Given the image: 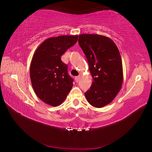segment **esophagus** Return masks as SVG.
<instances>
[{
	"instance_id": "obj_1",
	"label": "esophagus",
	"mask_w": 152,
	"mask_h": 152,
	"mask_svg": "<svg viewBox=\"0 0 152 152\" xmlns=\"http://www.w3.org/2000/svg\"><path fill=\"white\" fill-rule=\"evenodd\" d=\"M80 79V76H76V77H75V80H76V81L77 82H79Z\"/></svg>"
}]
</instances>
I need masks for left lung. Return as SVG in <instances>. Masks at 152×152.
<instances>
[{
  "instance_id": "1",
  "label": "left lung",
  "mask_w": 152,
  "mask_h": 152,
  "mask_svg": "<svg viewBox=\"0 0 152 152\" xmlns=\"http://www.w3.org/2000/svg\"><path fill=\"white\" fill-rule=\"evenodd\" d=\"M78 43L89 64L93 82L85 96L94 107H103L113 100L123 82L122 59L112 39L98 34H81Z\"/></svg>"
}]
</instances>
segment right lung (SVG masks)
<instances>
[{"mask_svg":"<svg viewBox=\"0 0 152 152\" xmlns=\"http://www.w3.org/2000/svg\"><path fill=\"white\" fill-rule=\"evenodd\" d=\"M78 36H60L45 40L34 52L30 76L37 96L51 106L62 104L73 86L67 65L61 60L64 53L77 41Z\"/></svg>","mask_w":152,"mask_h":152,"instance_id":"right-lung-1","label":"right lung"}]
</instances>
